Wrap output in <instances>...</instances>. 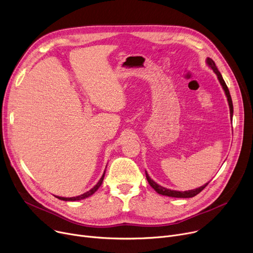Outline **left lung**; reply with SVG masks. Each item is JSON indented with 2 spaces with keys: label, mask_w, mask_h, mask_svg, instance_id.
<instances>
[{
  "label": "left lung",
  "mask_w": 253,
  "mask_h": 253,
  "mask_svg": "<svg viewBox=\"0 0 253 253\" xmlns=\"http://www.w3.org/2000/svg\"><path fill=\"white\" fill-rule=\"evenodd\" d=\"M206 62H207V64L210 66V68H211L212 70H213V72L216 74L218 81H219L220 85L222 86V89H223V91H224V93H225V95H227L228 102H229V106H230V114H231V118H232L234 111H233V101H232V97H231V94H230L229 88H228L227 84H225L224 80L222 79L221 74H220L219 71L217 70L216 65H215V62H214L213 60H212L211 58H209V57L206 59ZM145 176H147V179H148V181H149L151 187H152L158 194L163 195V196H168V197H174V198H192V197H195L196 195H198L199 193L202 192V191L206 188V185L208 184V182H207L206 184L202 185V187L198 188V189H195V190L184 191V192H178V191H173V190H169V189L163 188V187H161L160 184L156 183V182L149 176V174L147 173V171H145Z\"/></svg>",
  "instance_id": "8db88e82"
}]
</instances>
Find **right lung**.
<instances>
[{
	"instance_id": "right-lung-1",
	"label": "right lung",
	"mask_w": 253,
	"mask_h": 253,
	"mask_svg": "<svg viewBox=\"0 0 253 253\" xmlns=\"http://www.w3.org/2000/svg\"><path fill=\"white\" fill-rule=\"evenodd\" d=\"M104 173H105V171L103 172V174H102L101 178L99 179V181H98V182L94 185V187H93L90 191H88V192H86V193H84V194H82V195H80V196H77V197H72V198L57 197V198L59 199V200H63V201H78V200H83V199L88 198L89 196L93 195V194H94V193L99 189V187H100L101 183H102V181H103V178H104Z\"/></svg>"
}]
</instances>
